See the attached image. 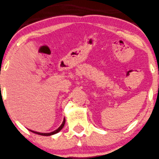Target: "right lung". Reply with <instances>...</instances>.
I'll return each mask as SVG.
<instances>
[{
    "label": "right lung",
    "mask_w": 159,
    "mask_h": 159,
    "mask_svg": "<svg viewBox=\"0 0 159 159\" xmlns=\"http://www.w3.org/2000/svg\"><path fill=\"white\" fill-rule=\"evenodd\" d=\"M64 123H65V119H64V122H63V123L61 124V126H60V127H59L57 130H54V131L52 132H50V133H40V132H36V131H32V130H31L32 132H33V133H36V134H40V135H43V136H49V135H52V134H57V133H58L59 131H60L61 129L64 127Z\"/></svg>",
    "instance_id": "right-lung-1"
}]
</instances>
